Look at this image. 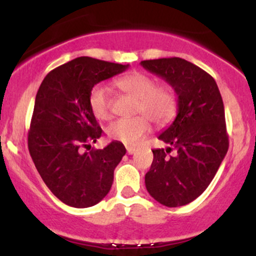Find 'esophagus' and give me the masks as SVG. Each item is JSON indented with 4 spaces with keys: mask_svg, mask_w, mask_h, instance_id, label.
<instances>
[{
    "mask_svg": "<svg viewBox=\"0 0 256 256\" xmlns=\"http://www.w3.org/2000/svg\"><path fill=\"white\" fill-rule=\"evenodd\" d=\"M126 152H128V155H131L134 154V152H136V148H134V146H128V148H126Z\"/></svg>",
    "mask_w": 256,
    "mask_h": 256,
    "instance_id": "34e87169",
    "label": "esophagus"
}]
</instances>
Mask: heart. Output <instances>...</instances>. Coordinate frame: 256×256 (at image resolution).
Masks as SVG:
<instances>
[{
  "mask_svg": "<svg viewBox=\"0 0 256 256\" xmlns=\"http://www.w3.org/2000/svg\"><path fill=\"white\" fill-rule=\"evenodd\" d=\"M114 84L122 92L137 100L134 112L140 116L112 122L106 128L112 140L126 146H134L150 131V120L155 125L165 126L174 119L178 110V98L170 85H156L155 79L140 72L122 76ZM89 107L96 119L110 118L112 100L107 86L98 84L91 89Z\"/></svg>",
  "mask_w": 256,
  "mask_h": 256,
  "instance_id": "heart-1",
  "label": "heart"
}]
</instances>
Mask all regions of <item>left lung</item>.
<instances>
[{"mask_svg": "<svg viewBox=\"0 0 256 256\" xmlns=\"http://www.w3.org/2000/svg\"><path fill=\"white\" fill-rule=\"evenodd\" d=\"M140 64L165 79L178 95L177 116L158 136L171 146L152 150L146 190L167 207L188 204L207 189L228 152L222 95L212 76L184 58L144 60Z\"/></svg>", "mask_w": 256, "mask_h": 256, "instance_id": "left-lung-1", "label": "left lung"}]
</instances>
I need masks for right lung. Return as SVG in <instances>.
Returning <instances> with one entry per match:
<instances>
[{
	"instance_id": "1",
	"label": "right lung",
	"mask_w": 256,
	"mask_h": 256,
	"mask_svg": "<svg viewBox=\"0 0 256 256\" xmlns=\"http://www.w3.org/2000/svg\"><path fill=\"white\" fill-rule=\"evenodd\" d=\"M128 67L77 58L49 72L37 91L28 152L49 190L71 207L98 204L110 192L114 170L125 155L124 144L116 140L104 149H82L102 134L89 107L91 89Z\"/></svg>"
}]
</instances>
